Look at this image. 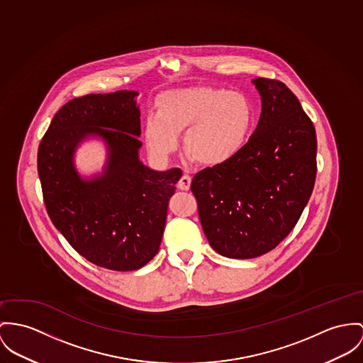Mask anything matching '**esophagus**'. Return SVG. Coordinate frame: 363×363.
<instances>
[{"mask_svg":"<svg viewBox=\"0 0 363 363\" xmlns=\"http://www.w3.org/2000/svg\"><path fill=\"white\" fill-rule=\"evenodd\" d=\"M191 184H192V177L191 175H188V174H184L182 177H181V179L178 181V189H181V191H188L189 188H191Z\"/></svg>","mask_w":363,"mask_h":363,"instance_id":"esophagus-1","label":"esophagus"}]
</instances>
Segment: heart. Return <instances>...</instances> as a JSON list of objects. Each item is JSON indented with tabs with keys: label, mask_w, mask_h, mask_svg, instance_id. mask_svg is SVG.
Wrapping results in <instances>:
<instances>
[{
	"label": "heart",
	"mask_w": 363,
	"mask_h": 363,
	"mask_svg": "<svg viewBox=\"0 0 363 363\" xmlns=\"http://www.w3.org/2000/svg\"><path fill=\"white\" fill-rule=\"evenodd\" d=\"M254 112L250 101L226 88L194 86L172 89L156 101V114L143 123L149 150L166 157L185 133V150L203 166H218L233 157L250 133Z\"/></svg>",
	"instance_id": "obj_1"
}]
</instances>
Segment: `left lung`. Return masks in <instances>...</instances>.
Wrapping results in <instances>:
<instances>
[{
    "mask_svg": "<svg viewBox=\"0 0 363 363\" xmlns=\"http://www.w3.org/2000/svg\"><path fill=\"white\" fill-rule=\"evenodd\" d=\"M252 83L262 111L250 140L191 186L211 247L240 259L275 249L293 230L316 178V133L300 101L278 80Z\"/></svg>",
    "mask_w": 363,
    "mask_h": 363,
    "instance_id": "8db88e82",
    "label": "left lung"
}]
</instances>
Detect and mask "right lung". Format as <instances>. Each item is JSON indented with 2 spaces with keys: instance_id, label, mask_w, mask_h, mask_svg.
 Masks as SVG:
<instances>
[{
  "instance_id": "right-lung-1",
  "label": "right lung",
  "mask_w": 363,
  "mask_h": 363,
  "mask_svg": "<svg viewBox=\"0 0 363 363\" xmlns=\"http://www.w3.org/2000/svg\"><path fill=\"white\" fill-rule=\"evenodd\" d=\"M135 91L89 94L62 106L40 142L37 169L47 213L69 245L111 271H135L159 251L168 201L181 168L143 166ZM98 133L110 146L106 172L83 182L72 167L77 143Z\"/></svg>"
}]
</instances>
